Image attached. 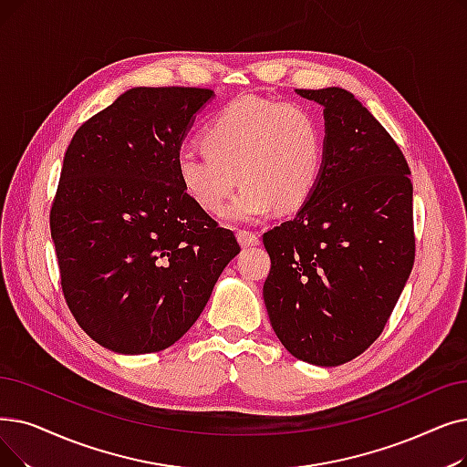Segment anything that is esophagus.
Returning a JSON list of instances; mask_svg holds the SVG:
<instances>
[{"mask_svg":"<svg viewBox=\"0 0 467 467\" xmlns=\"http://www.w3.org/2000/svg\"><path fill=\"white\" fill-rule=\"evenodd\" d=\"M236 238L242 246H257L259 244V236L257 233H252V231H238L236 233Z\"/></svg>","mask_w":467,"mask_h":467,"instance_id":"esophagus-1","label":"esophagus"}]
</instances>
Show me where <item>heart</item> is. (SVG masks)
<instances>
[{
  "mask_svg": "<svg viewBox=\"0 0 467 467\" xmlns=\"http://www.w3.org/2000/svg\"><path fill=\"white\" fill-rule=\"evenodd\" d=\"M206 152L177 156V179L198 208L219 213L234 191L225 217L254 223L282 210L301 208L313 194L324 143L317 116L296 103L255 97L236 99L221 109L204 130Z\"/></svg>",
  "mask_w": 467,
  "mask_h": 467,
  "instance_id": "b5f03b06",
  "label": "heart"
}]
</instances>
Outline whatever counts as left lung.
I'll return each instance as SVG.
<instances>
[{
  "instance_id": "1",
  "label": "left lung",
  "mask_w": 467,
  "mask_h": 467,
  "mask_svg": "<svg viewBox=\"0 0 467 467\" xmlns=\"http://www.w3.org/2000/svg\"><path fill=\"white\" fill-rule=\"evenodd\" d=\"M296 93L324 109L322 170L296 217L263 234L271 257L263 299L296 358L339 367L378 339L410 276V170L353 93Z\"/></svg>"
}]
</instances>
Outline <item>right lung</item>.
Masks as SVG:
<instances>
[{
    "mask_svg": "<svg viewBox=\"0 0 467 467\" xmlns=\"http://www.w3.org/2000/svg\"><path fill=\"white\" fill-rule=\"evenodd\" d=\"M212 89L133 88L79 128L49 215L60 286L82 330L114 353L168 349L240 252L177 179Z\"/></svg>",
    "mask_w": 467,
    "mask_h": 467,
    "instance_id": "add662e5",
    "label": "right lung"
}]
</instances>
